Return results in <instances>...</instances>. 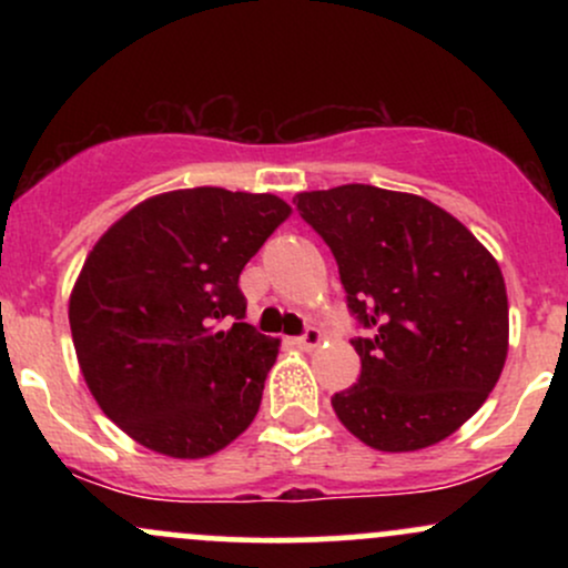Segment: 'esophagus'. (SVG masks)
I'll list each match as a JSON object with an SVG mask.
<instances>
[{
	"mask_svg": "<svg viewBox=\"0 0 568 568\" xmlns=\"http://www.w3.org/2000/svg\"><path fill=\"white\" fill-rule=\"evenodd\" d=\"M321 342H323V334H321V331H317V328H306L304 334L296 338V344H298V347H302V349H315Z\"/></svg>",
	"mask_w": 568,
	"mask_h": 568,
	"instance_id": "esophagus-1",
	"label": "esophagus"
}]
</instances>
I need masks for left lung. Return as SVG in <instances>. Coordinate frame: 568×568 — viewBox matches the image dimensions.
<instances>
[{
	"mask_svg": "<svg viewBox=\"0 0 568 568\" xmlns=\"http://www.w3.org/2000/svg\"><path fill=\"white\" fill-rule=\"evenodd\" d=\"M334 253L361 379L331 397L376 452H419L486 403L507 357V291L497 258L419 194L344 184L293 197Z\"/></svg>",
	"mask_w": 568,
	"mask_h": 568,
	"instance_id": "1",
	"label": "left lung"
}]
</instances>
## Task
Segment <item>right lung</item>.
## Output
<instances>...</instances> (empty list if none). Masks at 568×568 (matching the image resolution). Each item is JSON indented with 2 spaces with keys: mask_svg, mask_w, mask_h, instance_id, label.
<instances>
[{
  "mask_svg": "<svg viewBox=\"0 0 568 568\" xmlns=\"http://www.w3.org/2000/svg\"><path fill=\"white\" fill-rule=\"evenodd\" d=\"M291 216L275 194L175 189L103 232L69 298L77 361L122 433L202 459L258 414L277 338L245 321L237 280Z\"/></svg>",
  "mask_w": 568,
  "mask_h": 568,
  "instance_id": "1",
  "label": "right lung"
}]
</instances>
